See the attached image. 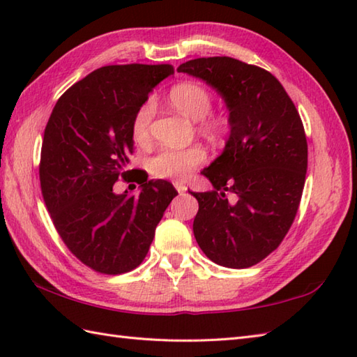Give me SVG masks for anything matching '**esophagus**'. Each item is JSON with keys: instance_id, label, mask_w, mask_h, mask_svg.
I'll return each instance as SVG.
<instances>
[{"instance_id": "34e87169", "label": "esophagus", "mask_w": 357, "mask_h": 357, "mask_svg": "<svg viewBox=\"0 0 357 357\" xmlns=\"http://www.w3.org/2000/svg\"><path fill=\"white\" fill-rule=\"evenodd\" d=\"M173 185H174V188H176L179 195H183V193L187 190V187H185L183 183H174Z\"/></svg>"}]
</instances>
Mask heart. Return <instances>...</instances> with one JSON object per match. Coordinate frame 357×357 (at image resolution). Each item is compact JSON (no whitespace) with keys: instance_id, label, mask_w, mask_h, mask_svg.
Instances as JSON below:
<instances>
[{"instance_id":"1","label":"heart","mask_w":357,"mask_h":357,"mask_svg":"<svg viewBox=\"0 0 357 357\" xmlns=\"http://www.w3.org/2000/svg\"><path fill=\"white\" fill-rule=\"evenodd\" d=\"M170 102L181 113L192 119H201L204 130L219 133L224 127V121L216 116H208L211 110V95L208 90L196 82H181L170 90ZM155 115V102L144 101L132 119V136L135 141L146 142L150 138V126ZM206 150L201 146L184 149H161L155 156L149 159V170L156 178L164 179H185L196 167L206 161Z\"/></svg>"}]
</instances>
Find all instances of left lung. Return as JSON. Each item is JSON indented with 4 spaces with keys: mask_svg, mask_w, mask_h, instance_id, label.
I'll return each mask as SVG.
<instances>
[{
    "mask_svg": "<svg viewBox=\"0 0 357 357\" xmlns=\"http://www.w3.org/2000/svg\"><path fill=\"white\" fill-rule=\"evenodd\" d=\"M178 72L216 89L230 112L222 155L202 170L215 190L190 192L199 204L196 242L215 264L248 268L275 252L298 213L308 162L304 124L282 84L261 67L210 56Z\"/></svg>",
    "mask_w": 357,
    "mask_h": 357,
    "instance_id": "8db88e82",
    "label": "left lung"
}]
</instances>
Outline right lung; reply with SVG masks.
<instances>
[{
    "instance_id": "obj_1",
    "label": "right lung",
    "mask_w": 357,
    "mask_h": 357,
    "mask_svg": "<svg viewBox=\"0 0 357 357\" xmlns=\"http://www.w3.org/2000/svg\"><path fill=\"white\" fill-rule=\"evenodd\" d=\"M170 64L105 66L56 101L40 161L43 198L67 248L98 273L132 271L147 256L156 225L178 192L147 181L139 196L116 195L133 153L132 119Z\"/></svg>"
}]
</instances>
